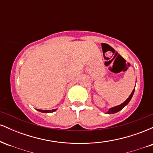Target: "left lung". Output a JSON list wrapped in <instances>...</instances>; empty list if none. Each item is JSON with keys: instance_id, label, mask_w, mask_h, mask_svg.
<instances>
[{"instance_id": "obj_1", "label": "left lung", "mask_w": 153, "mask_h": 153, "mask_svg": "<svg viewBox=\"0 0 153 153\" xmlns=\"http://www.w3.org/2000/svg\"><path fill=\"white\" fill-rule=\"evenodd\" d=\"M134 93V89L132 91V92H131V94H130V96H129V98H128V99L126 100V101H124V102H123L122 103H121L120 105H118V106H114V107H112V108H110L108 110V111L106 112V114H115V113H117V112L119 111L122 110V108H124V106H127L128 103H129V101H130V100L131 99V98H132Z\"/></svg>"}]
</instances>
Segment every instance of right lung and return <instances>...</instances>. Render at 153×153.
<instances>
[{
  "mask_svg": "<svg viewBox=\"0 0 153 153\" xmlns=\"http://www.w3.org/2000/svg\"><path fill=\"white\" fill-rule=\"evenodd\" d=\"M56 110H57V108H55V109H52V110H42V109H37L38 111L42 112V113H52V112L55 111Z\"/></svg>",
  "mask_w": 153,
  "mask_h": 153,
  "instance_id": "add662e5",
  "label": "right lung"
}]
</instances>
